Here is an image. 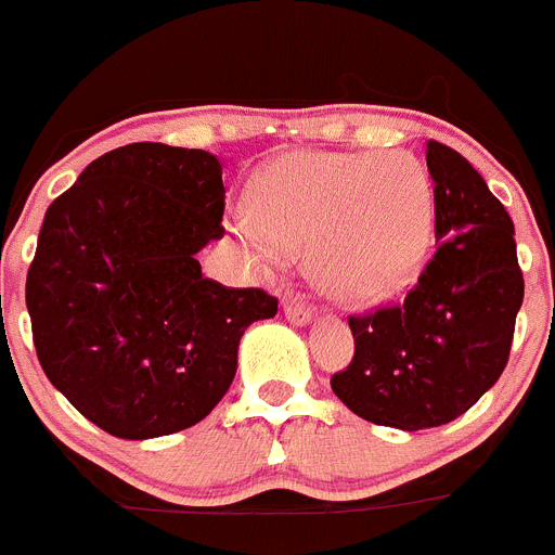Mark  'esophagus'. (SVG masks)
Returning <instances> with one entry per match:
<instances>
[{
  "mask_svg": "<svg viewBox=\"0 0 555 555\" xmlns=\"http://www.w3.org/2000/svg\"><path fill=\"white\" fill-rule=\"evenodd\" d=\"M283 313H286V320L292 322V325L302 327L311 322V308H308L300 297H286V302H283Z\"/></svg>",
  "mask_w": 555,
  "mask_h": 555,
  "instance_id": "34e87169",
  "label": "esophagus"
}]
</instances>
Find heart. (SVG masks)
<instances>
[{"label":"heart","mask_w":555,"mask_h":555,"mask_svg":"<svg viewBox=\"0 0 555 555\" xmlns=\"http://www.w3.org/2000/svg\"><path fill=\"white\" fill-rule=\"evenodd\" d=\"M230 222L258 263L311 255L317 286L345 306H377L411 286L434 238V183L405 150L292 152Z\"/></svg>","instance_id":"heart-1"}]
</instances>
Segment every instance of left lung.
<instances>
[{"label":"left lung","instance_id":"left-lung-1","mask_svg":"<svg viewBox=\"0 0 555 555\" xmlns=\"http://www.w3.org/2000/svg\"><path fill=\"white\" fill-rule=\"evenodd\" d=\"M439 249L405 302L350 317L356 356L331 377L366 423L448 425L503 375L522 306L514 222L464 155L428 141Z\"/></svg>","mask_w":555,"mask_h":555}]
</instances>
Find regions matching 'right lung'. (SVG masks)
Listing matches in <instances>:
<instances>
[{"mask_svg":"<svg viewBox=\"0 0 555 555\" xmlns=\"http://www.w3.org/2000/svg\"><path fill=\"white\" fill-rule=\"evenodd\" d=\"M222 164L205 150L127 144L47 208L27 272L38 361L86 420L119 439L197 425L224 397L238 341L278 300L203 278L222 238Z\"/></svg>","mask_w":555,"mask_h":555,"instance_id":"1","label":"right lung"}]
</instances>
